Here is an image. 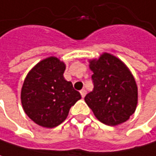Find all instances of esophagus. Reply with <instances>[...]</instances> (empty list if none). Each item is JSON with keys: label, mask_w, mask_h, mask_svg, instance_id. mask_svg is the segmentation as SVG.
I'll return each mask as SVG.
<instances>
[{"label": "esophagus", "mask_w": 156, "mask_h": 156, "mask_svg": "<svg viewBox=\"0 0 156 156\" xmlns=\"http://www.w3.org/2000/svg\"><path fill=\"white\" fill-rule=\"evenodd\" d=\"M80 94H81V97L84 98V97L86 96V94H87V91H86L85 90H80Z\"/></svg>", "instance_id": "34e87169"}]
</instances>
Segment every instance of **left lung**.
<instances>
[{"mask_svg": "<svg viewBox=\"0 0 156 156\" xmlns=\"http://www.w3.org/2000/svg\"><path fill=\"white\" fill-rule=\"evenodd\" d=\"M94 89L85 101L96 118L114 126L126 122L137 105V86L126 66L117 57L104 53L90 65Z\"/></svg>", "mask_w": 156, "mask_h": 156, "instance_id": "8db88e82", "label": "left lung"}]
</instances>
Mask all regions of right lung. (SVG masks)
<instances>
[{"instance_id": "add662e5", "label": "right lung", "mask_w": 156, "mask_h": 156, "mask_svg": "<svg viewBox=\"0 0 156 156\" xmlns=\"http://www.w3.org/2000/svg\"><path fill=\"white\" fill-rule=\"evenodd\" d=\"M66 66L51 56L39 62L27 75L21 100L24 112L40 126L54 128L67 117L70 108L81 99L64 76Z\"/></svg>"}]
</instances>
